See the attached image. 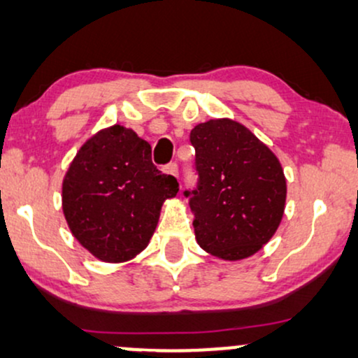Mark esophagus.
Here are the masks:
<instances>
[{
  "mask_svg": "<svg viewBox=\"0 0 358 358\" xmlns=\"http://www.w3.org/2000/svg\"><path fill=\"white\" fill-rule=\"evenodd\" d=\"M165 173H169V175H173V176H178V165L175 164V162H171V164H169V165H165Z\"/></svg>",
  "mask_w": 358,
  "mask_h": 358,
  "instance_id": "esophagus-1",
  "label": "esophagus"
}]
</instances>
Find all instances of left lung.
I'll return each instance as SVG.
<instances>
[{
	"label": "left lung",
	"mask_w": 358,
	"mask_h": 358,
	"mask_svg": "<svg viewBox=\"0 0 358 358\" xmlns=\"http://www.w3.org/2000/svg\"><path fill=\"white\" fill-rule=\"evenodd\" d=\"M189 142L198 182L183 194L194 213L198 244L221 259L252 256L282 220V166L255 134L229 119L198 124Z\"/></svg>",
	"instance_id": "8db88e82"
}]
</instances>
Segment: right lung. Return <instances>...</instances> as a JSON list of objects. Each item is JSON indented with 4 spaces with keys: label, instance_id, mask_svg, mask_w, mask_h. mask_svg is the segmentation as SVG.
<instances>
[{
    "label": "right lung",
    "instance_id": "1",
    "mask_svg": "<svg viewBox=\"0 0 358 358\" xmlns=\"http://www.w3.org/2000/svg\"><path fill=\"white\" fill-rule=\"evenodd\" d=\"M175 176L152 162L150 143L114 125L80 147L62 183V210L72 234L106 262L132 259L147 248Z\"/></svg>",
    "mask_w": 358,
    "mask_h": 358
}]
</instances>
